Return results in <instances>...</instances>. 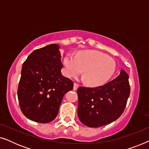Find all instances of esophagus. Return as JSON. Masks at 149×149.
<instances>
[{
    "label": "esophagus",
    "instance_id": "34e87169",
    "mask_svg": "<svg viewBox=\"0 0 149 149\" xmlns=\"http://www.w3.org/2000/svg\"><path fill=\"white\" fill-rule=\"evenodd\" d=\"M79 86V84H77V83H74V87H73V89H74V90H77V89H78Z\"/></svg>",
    "mask_w": 149,
    "mask_h": 149
}]
</instances>
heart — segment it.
<instances>
[{
  "label": "heart",
  "instance_id": "heart-1",
  "mask_svg": "<svg viewBox=\"0 0 149 149\" xmlns=\"http://www.w3.org/2000/svg\"><path fill=\"white\" fill-rule=\"evenodd\" d=\"M64 72L68 77H77L83 71L85 82L98 86L107 82L115 71L113 58L97 51H84L76 56L68 54L64 60Z\"/></svg>",
  "mask_w": 149,
  "mask_h": 149
}]
</instances>
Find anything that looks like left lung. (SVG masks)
<instances>
[{
  "mask_svg": "<svg viewBox=\"0 0 149 149\" xmlns=\"http://www.w3.org/2000/svg\"><path fill=\"white\" fill-rule=\"evenodd\" d=\"M78 116L89 127H98L115 121L123 113L130 94L129 76L121 70L113 81L96 87H79Z\"/></svg>",
  "mask_w": 149,
  "mask_h": 149,
  "instance_id": "obj_1",
  "label": "left lung"
}]
</instances>
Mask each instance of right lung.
I'll list each match as a JSON object with an SVG mask.
<instances>
[{
	"label": "right lung",
	"mask_w": 149,
	"mask_h": 149,
	"mask_svg": "<svg viewBox=\"0 0 149 149\" xmlns=\"http://www.w3.org/2000/svg\"><path fill=\"white\" fill-rule=\"evenodd\" d=\"M59 45L51 44L32 52L22 65L17 89L20 109L38 123L52 121L63 97L72 90L73 82L62 74Z\"/></svg>",
	"instance_id": "add662e5"
}]
</instances>
